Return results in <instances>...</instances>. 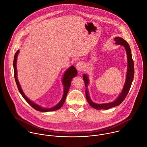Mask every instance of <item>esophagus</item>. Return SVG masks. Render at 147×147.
I'll list each match as a JSON object with an SVG mask.
<instances>
[{
  "mask_svg": "<svg viewBox=\"0 0 147 147\" xmlns=\"http://www.w3.org/2000/svg\"><path fill=\"white\" fill-rule=\"evenodd\" d=\"M84 67V65L82 62H78L76 65V69H77V70L78 71H80L82 70V69H83Z\"/></svg>",
  "mask_w": 147,
  "mask_h": 147,
  "instance_id": "1",
  "label": "esophagus"
}]
</instances>
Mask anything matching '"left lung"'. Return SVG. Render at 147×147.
Instances as JSON below:
<instances>
[{"instance_id": "1", "label": "left lung", "mask_w": 147, "mask_h": 147, "mask_svg": "<svg viewBox=\"0 0 147 147\" xmlns=\"http://www.w3.org/2000/svg\"><path fill=\"white\" fill-rule=\"evenodd\" d=\"M114 39L116 41V43H115L116 45H121L124 47L127 52V61H128V66H127V71L125 82L121 93L119 94V96L116 98V100H115L113 102H111L109 103H105V104H96L93 102L90 98L88 89V87L89 84V79L88 77V75L85 74L83 75V79L85 81V85L86 87L85 94H86V100L91 107H92L93 108L97 110H100V109L107 110L111 108L118 106L120 104H121L122 102L125 98L126 96H127L134 80V72H135L134 63V61L132 59V53H131V50L129 45L127 41H125L123 38L121 37L117 36V37H115Z\"/></svg>"}]
</instances>
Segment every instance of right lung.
Wrapping results in <instances>:
<instances>
[{"label":"right lung","mask_w":147,"mask_h":147,"mask_svg":"<svg viewBox=\"0 0 147 147\" xmlns=\"http://www.w3.org/2000/svg\"><path fill=\"white\" fill-rule=\"evenodd\" d=\"M19 53V50H18L15 54L13 62V70H14V77H15V82H16L18 89L20 93L22 96V97L24 98V99L27 102V103L29 105H30L34 109H35V110L38 111H40V112H47L57 111V110L60 109L62 107V106L63 105V103H64V102L66 100V97L67 92H68L69 89L70 87L72 78H73L74 77H76L77 75V71L76 69V68L74 67V66L73 65L71 66L69 68H68L65 71V72L63 74L62 81V84L63 85L64 89H63V96L62 97L61 100L59 102L58 104H57L55 106H54L52 108H43V107H40V105L35 104V102H34L31 100H30L24 94V93H23V92L21 86L19 84V82L18 80V77H17L16 62H17V57H18V55Z\"/></svg>","instance_id":"add662e5"}]
</instances>
